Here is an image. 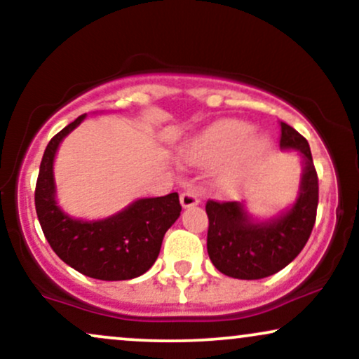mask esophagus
I'll use <instances>...</instances> for the list:
<instances>
[{"instance_id":"1","label":"esophagus","mask_w":359,"mask_h":359,"mask_svg":"<svg viewBox=\"0 0 359 359\" xmlns=\"http://www.w3.org/2000/svg\"><path fill=\"white\" fill-rule=\"evenodd\" d=\"M180 204H182V208H194V205L199 204V197L196 196L192 191H185L180 194Z\"/></svg>"}]
</instances>
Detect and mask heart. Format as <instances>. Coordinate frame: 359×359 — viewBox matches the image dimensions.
I'll return each instance as SVG.
<instances>
[{
  "label": "heart",
  "instance_id": "b5f03b06",
  "mask_svg": "<svg viewBox=\"0 0 359 359\" xmlns=\"http://www.w3.org/2000/svg\"><path fill=\"white\" fill-rule=\"evenodd\" d=\"M253 126L240 119H219L201 133L185 140L180 156L187 163H219L221 179L236 182L257 168L270 154L265 135H251Z\"/></svg>",
  "mask_w": 359,
  "mask_h": 359
}]
</instances>
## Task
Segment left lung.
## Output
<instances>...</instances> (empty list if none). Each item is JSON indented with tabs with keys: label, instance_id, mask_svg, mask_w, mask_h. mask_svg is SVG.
Segmentation results:
<instances>
[{
	"label": "left lung",
	"instance_id": "obj_1",
	"mask_svg": "<svg viewBox=\"0 0 359 359\" xmlns=\"http://www.w3.org/2000/svg\"><path fill=\"white\" fill-rule=\"evenodd\" d=\"M280 150L300 156L299 192L292 205L277 216L258 219L243 203L208 201V253L221 273L240 280L270 277L302 251L316 222L319 184L307 140L280 123Z\"/></svg>",
	"mask_w": 359,
	"mask_h": 359
}]
</instances>
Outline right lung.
Masks as SVG:
<instances>
[{
    "label": "right lung",
    "instance_id": "right-lung-1",
    "mask_svg": "<svg viewBox=\"0 0 359 359\" xmlns=\"http://www.w3.org/2000/svg\"><path fill=\"white\" fill-rule=\"evenodd\" d=\"M86 116L65 126L45 148L35 189L36 216L57 257L79 273L108 282L137 278L151 269L167 229L179 219V194L137 199L102 219L86 221L65 212L57 203L53 162L62 140Z\"/></svg>",
    "mask_w": 359,
    "mask_h": 359
}]
</instances>
